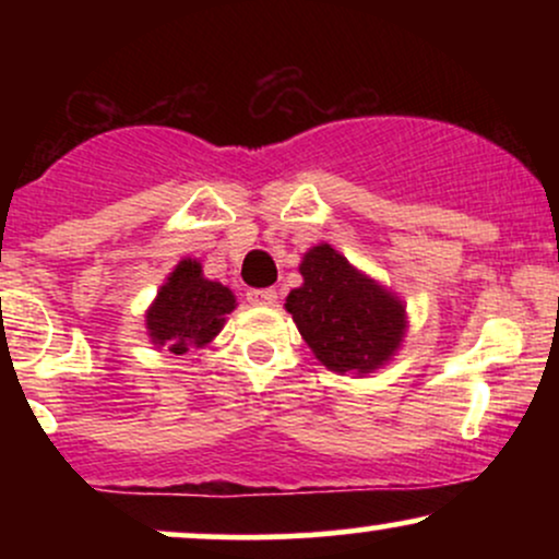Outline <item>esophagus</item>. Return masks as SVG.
<instances>
[{
  "instance_id": "1",
  "label": "esophagus",
  "mask_w": 559,
  "mask_h": 559,
  "mask_svg": "<svg viewBox=\"0 0 559 559\" xmlns=\"http://www.w3.org/2000/svg\"><path fill=\"white\" fill-rule=\"evenodd\" d=\"M247 299L252 301V305L271 307V305H275V299H278V292H275V288H249Z\"/></svg>"
}]
</instances>
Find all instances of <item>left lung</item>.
I'll return each mask as SVG.
<instances>
[{
  "label": "left lung",
  "instance_id": "obj_1",
  "mask_svg": "<svg viewBox=\"0 0 559 559\" xmlns=\"http://www.w3.org/2000/svg\"><path fill=\"white\" fill-rule=\"evenodd\" d=\"M305 284L292 288L286 310L316 357L333 373H373L400 349L407 316L400 297L357 271L331 243L305 252Z\"/></svg>",
  "mask_w": 559,
  "mask_h": 559
}]
</instances>
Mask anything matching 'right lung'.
<instances>
[{"label": "right lung", "mask_w": 559, "mask_h": 559, "mask_svg": "<svg viewBox=\"0 0 559 559\" xmlns=\"http://www.w3.org/2000/svg\"><path fill=\"white\" fill-rule=\"evenodd\" d=\"M234 307V292L204 278L202 262L186 258L159 286L157 299L146 310V333L155 346L186 355L213 342Z\"/></svg>", "instance_id": "add662e5"}]
</instances>
